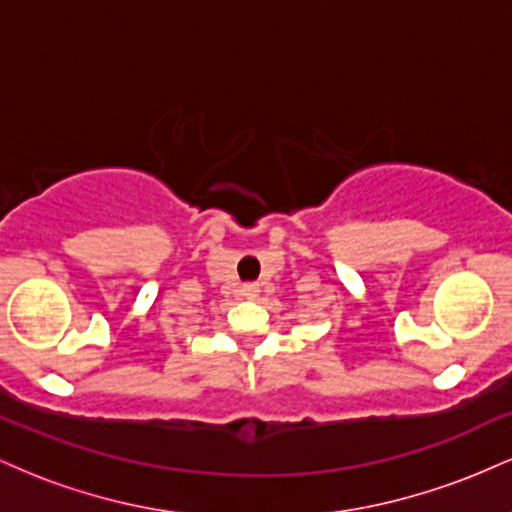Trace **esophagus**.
<instances>
[{
    "label": "esophagus",
    "mask_w": 512,
    "mask_h": 512,
    "mask_svg": "<svg viewBox=\"0 0 512 512\" xmlns=\"http://www.w3.org/2000/svg\"><path fill=\"white\" fill-rule=\"evenodd\" d=\"M257 293H260V286H257V284H245L243 286V296L245 298H257Z\"/></svg>",
    "instance_id": "34e87169"
}]
</instances>
